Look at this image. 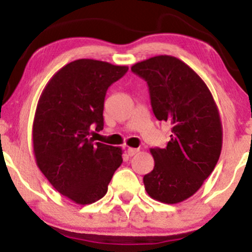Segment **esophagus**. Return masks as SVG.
Instances as JSON below:
<instances>
[{
	"instance_id": "34e87169",
	"label": "esophagus",
	"mask_w": 252,
	"mask_h": 252,
	"mask_svg": "<svg viewBox=\"0 0 252 252\" xmlns=\"http://www.w3.org/2000/svg\"><path fill=\"white\" fill-rule=\"evenodd\" d=\"M139 151H140L139 148H132V147H129V148H128V156H129V157L135 156V154H136V153H139Z\"/></svg>"
}]
</instances>
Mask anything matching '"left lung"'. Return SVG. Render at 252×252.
I'll return each mask as SVG.
<instances>
[{"mask_svg":"<svg viewBox=\"0 0 252 252\" xmlns=\"http://www.w3.org/2000/svg\"><path fill=\"white\" fill-rule=\"evenodd\" d=\"M131 70L147 81L154 115L172 131L166 148H151L154 168L143 177L145 189L159 202L179 203L202 187L219 160V109L203 80L177 57L159 55Z\"/></svg>","mask_w":252,"mask_h":252,"instance_id":"8db88e82","label":"left lung"}]
</instances>
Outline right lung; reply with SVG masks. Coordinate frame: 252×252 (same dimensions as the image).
Here are the masks:
<instances>
[{
  "mask_svg": "<svg viewBox=\"0 0 252 252\" xmlns=\"http://www.w3.org/2000/svg\"><path fill=\"white\" fill-rule=\"evenodd\" d=\"M128 71L96 60H76L55 74L41 92L32 126L35 162L52 187L77 204L104 197L121 166V147L94 142L104 128L107 88Z\"/></svg>",
  "mask_w": 252,
  "mask_h": 252,
  "instance_id": "add662e5",
  "label": "right lung"
}]
</instances>
